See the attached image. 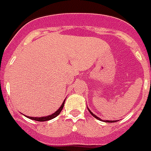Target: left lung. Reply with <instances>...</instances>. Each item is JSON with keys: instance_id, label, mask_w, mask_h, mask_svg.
Segmentation results:
<instances>
[{"instance_id": "left-lung-1", "label": "left lung", "mask_w": 151, "mask_h": 151, "mask_svg": "<svg viewBox=\"0 0 151 151\" xmlns=\"http://www.w3.org/2000/svg\"><path fill=\"white\" fill-rule=\"evenodd\" d=\"M88 111H89V110H88ZM89 112H90V114H91V115H93V117H95V118H96V119H99V120H101V119L98 118V117H97L96 115H93V113H92V112H91L90 111H89ZM106 122H108V123H114V122H115V121H110V120H106Z\"/></svg>"}]
</instances>
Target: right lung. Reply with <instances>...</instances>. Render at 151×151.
Segmentation results:
<instances>
[{"mask_svg":"<svg viewBox=\"0 0 151 151\" xmlns=\"http://www.w3.org/2000/svg\"><path fill=\"white\" fill-rule=\"evenodd\" d=\"M64 102H65V101H63V103L62 104L61 107L59 108V109H58V110L56 112H54L53 114L49 115V116H46V117H40V118H37V117H28V118L31 119H33V120H36V121H40V122L47 121V120H50V119H52L55 118L56 116H58V115L60 114V112L62 111V110H63V108Z\"/></svg>","mask_w":151,"mask_h":151,"instance_id":"right-lung-1","label":"right lung"}]
</instances>
